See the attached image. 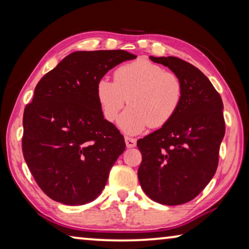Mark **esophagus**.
<instances>
[{"instance_id":"obj_1","label":"esophagus","mask_w":249,"mask_h":249,"mask_svg":"<svg viewBox=\"0 0 249 249\" xmlns=\"http://www.w3.org/2000/svg\"><path fill=\"white\" fill-rule=\"evenodd\" d=\"M125 143L127 148H134L136 145V139L131 138V136H125Z\"/></svg>"}]
</instances>
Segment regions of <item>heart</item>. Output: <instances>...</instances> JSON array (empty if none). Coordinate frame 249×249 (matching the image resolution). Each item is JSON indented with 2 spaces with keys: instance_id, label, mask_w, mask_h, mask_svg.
<instances>
[{
  "instance_id": "1",
  "label": "heart",
  "mask_w": 249,
  "mask_h": 249,
  "mask_svg": "<svg viewBox=\"0 0 249 249\" xmlns=\"http://www.w3.org/2000/svg\"><path fill=\"white\" fill-rule=\"evenodd\" d=\"M96 92L109 122L129 104L118 125L124 132L136 134L148 126L161 127L176 115L183 101L184 85L175 72L148 59H138L115 70L114 81L100 79Z\"/></svg>"
}]
</instances>
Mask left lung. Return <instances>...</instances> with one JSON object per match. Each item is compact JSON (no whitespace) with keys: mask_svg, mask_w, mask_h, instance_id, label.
Listing matches in <instances>:
<instances>
[{"mask_svg":"<svg viewBox=\"0 0 249 249\" xmlns=\"http://www.w3.org/2000/svg\"><path fill=\"white\" fill-rule=\"evenodd\" d=\"M150 59L179 76L184 97L166 125L136 143L142 155L138 177L155 202L180 205L195 198L214 176L226 132L223 104L210 80L191 63L174 56Z\"/></svg>","mask_w":249,"mask_h":249,"instance_id":"1","label":"left lung"}]
</instances>
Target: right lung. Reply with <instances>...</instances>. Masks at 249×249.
Wrapping results in <instances>:
<instances>
[{"mask_svg":"<svg viewBox=\"0 0 249 249\" xmlns=\"http://www.w3.org/2000/svg\"><path fill=\"white\" fill-rule=\"evenodd\" d=\"M136 57L128 52H74L46 73L23 111L22 152L48 197L66 205L93 201L125 150L124 136L104 118L97 83Z\"/></svg>","mask_w":249,"mask_h":249,"instance_id":"obj_1","label":"right lung"}]
</instances>
